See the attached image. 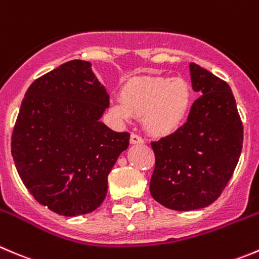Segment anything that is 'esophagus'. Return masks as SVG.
<instances>
[{
  "instance_id": "34e87169",
  "label": "esophagus",
  "mask_w": 259,
  "mask_h": 259,
  "mask_svg": "<svg viewBox=\"0 0 259 259\" xmlns=\"http://www.w3.org/2000/svg\"><path fill=\"white\" fill-rule=\"evenodd\" d=\"M130 143L132 144H144V139L140 135L132 133V135H130Z\"/></svg>"
}]
</instances>
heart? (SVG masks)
Instances as JSON below:
<instances>
[{
  "label": "heart",
  "mask_w": 259,
  "mask_h": 259,
  "mask_svg": "<svg viewBox=\"0 0 259 259\" xmlns=\"http://www.w3.org/2000/svg\"><path fill=\"white\" fill-rule=\"evenodd\" d=\"M191 106V89L183 79L137 77L124 84L121 97L110 105V111L122 120L142 116L143 126L154 137L177 132Z\"/></svg>",
  "instance_id": "1"
}]
</instances>
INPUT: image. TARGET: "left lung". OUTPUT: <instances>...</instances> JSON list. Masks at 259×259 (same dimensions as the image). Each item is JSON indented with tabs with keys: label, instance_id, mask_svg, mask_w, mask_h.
Returning <instances> with one entry per match:
<instances>
[{
	"label": "left lung",
	"instance_id": "obj_1",
	"mask_svg": "<svg viewBox=\"0 0 259 259\" xmlns=\"http://www.w3.org/2000/svg\"><path fill=\"white\" fill-rule=\"evenodd\" d=\"M193 102L187 121L152 143L150 195L163 206L191 211L209 206L232 178L243 147V125L229 84L190 63Z\"/></svg>",
	"mask_w": 259,
	"mask_h": 259
}]
</instances>
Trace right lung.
<instances>
[{
    "label": "right lung",
    "instance_id": "right-lung-1",
    "mask_svg": "<svg viewBox=\"0 0 259 259\" xmlns=\"http://www.w3.org/2000/svg\"><path fill=\"white\" fill-rule=\"evenodd\" d=\"M110 100L91 69L74 59L35 79L11 138L17 173L39 204L63 217L96 210L129 133L100 121Z\"/></svg>",
    "mask_w": 259,
    "mask_h": 259
}]
</instances>
